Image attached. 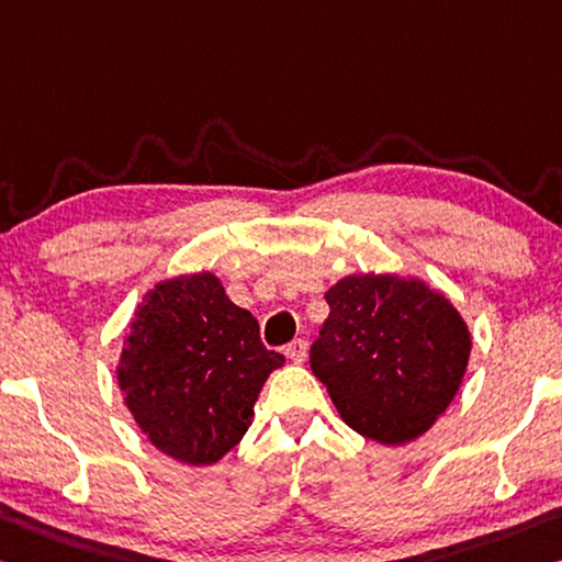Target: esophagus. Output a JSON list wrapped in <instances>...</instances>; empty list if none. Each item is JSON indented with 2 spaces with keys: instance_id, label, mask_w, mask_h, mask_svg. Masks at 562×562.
Here are the masks:
<instances>
[{
  "instance_id": "1",
  "label": "esophagus",
  "mask_w": 562,
  "mask_h": 562,
  "mask_svg": "<svg viewBox=\"0 0 562 562\" xmlns=\"http://www.w3.org/2000/svg\"><path fill=\"white\" fill-rule=\"evenodd\" d=\"M284 355H288V358L292 360V362H305V358H307V342L305 340H292L288 347H284Z\"/></svg>"
}]
</instances>
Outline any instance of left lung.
Returning a JSON list of instances; mask_svg holds the SVG:
<instances>
[{"instance_id":"1","label":"left lung","mask_w":562,"mask_h":562,"mask_svg":"<svg viewBox=\"0 0 562 562\" xmlns=\"http://www.w3.org/2000/svg\"><path fill=\"white\" fill-rule=\"evenodd\" d=\"M325 300L310 364L345 425L390 448L420 438L465 378V317L425 280L395 272L347 274Z\"/></svg>"}]
</instances>
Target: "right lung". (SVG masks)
<instances>
[{
    "instance_id": "1",
    "label": "right lung",
    "mask_w": 562,
    "mask_h": 562,
    "mask_svg": "<svg viewBox=\"0 0 562 562\" xmlns=\"http://www.w3.org/2000/svg\"><path fill=\"white\" fill-rule=\"evenodd\" d=\"M284 355L225 295L215 272L157 282L132 315L117 387L145 438L177 462L215 465L252 425L255 403Z\"/></svg>"
}]
</instances>
